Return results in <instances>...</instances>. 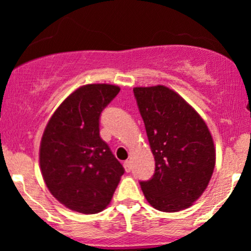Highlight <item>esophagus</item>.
Returning a JSON list of instances; mask_svg holds the SVG:
<instances>
[{
	"label": "esophagus",
	"instance_id": "34e87169",
	"mask_svg": "<svg viewBox=\"0 0 251 251\" xmlns=\"http://www.w3.org/2000/svg\"><path fill=\"white\" fill-rule=\"evenodd\" d=\"M124 169H125L126 172H131L132 166H131V162H129V160H126V162L124 163Z\"/></svg>",
	"mask_w": 251,
	"mask_h": 251
}]
</instances>
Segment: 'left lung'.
<instances>
[{
  "label": "left lung",
  "instance_id": "obj_1",
  "mask_svg": "<svg viewBox=\"0 0 251 251\" xmlns=\"http://www.w3.org/2000/svg\"><path fill=\"white\" fill-rule=\"evenodd\" d=\"M140 116L153 153L154 175L140 181L154 209L177 212L205 191L216 163L208 126L179 94L163 85L134 87Z\"/></svg>",
  "mask_w": 251,
  "mask_h": 251
}]
</instances>
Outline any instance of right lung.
Instances as JSON below:
<instances>
[{"instance_id":"1","label":"right lung","mask_w":251,"mask_h":251,"mask_svg":"<svg viewBox=\"0 0 251 251\" xmlns=\"http://www.w3.org/2000/svg\"><path fill=\"white\" fill-rule=\"evenodd\" d=\"M119 91L108 83L81 86L56 108L42 134L43 180L73 211L92 215L106 209L125 172L99 133L100 114Z\"/></svg>"}]
</instances>
